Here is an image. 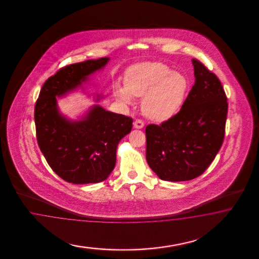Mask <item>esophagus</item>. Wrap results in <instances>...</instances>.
Returning <instances> with one entry per match:
<instances>
[{
    "mask_svg": "<svg viewBox=\"0 0 259 259\" xmlns=\"http://www.w3.org/2000/svg\"><path fill=\"white\" fill-rule=\"evenodd\" d=\"M143 127H144V123H143V121L141 120V119H136L134 121V128H136V129H142Z\"/></svg>",
    "mask_w": 259,
    "mask_h": 259,
    "instance_id": "esophagus-1",
    "label": "esophagus"
}]
</instances>
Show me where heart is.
<instances>
[{
    "label": "heart",
    "instance_id": "obj_1",
    "mask_svg": "<svg viewBox=\"0 0 259 259\" xmlns=\"http://www.w3.org/2000/svg\"><path fill=\"white\" fill-rule=\"evenodd\" d=\"M188 89V78L181 72L172 71L163 63L145 62L127 71L125 84L117 83L115 93L125 103H131L133 97H142V113L161 122L180 111Z\"/></svg>",
    "mask_w": 259,
    "mask_h": 259
}]
</instances>
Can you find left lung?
Wrapping results in <instances>:
<instances>
[{
	"mask_svg": "<svg viewBox=\"0 0 259 259\" xmlns=\"http://www.w3.org/2000/svg\"><path fill=\"white\" fill-rule=\"evenodd\" d=\"M195 84L181 111L160 125L146 127V159L157 177L191 181L212 163L223 143L227 98L219 78L192 60Z\"/></svg>",
	"mask_w": 259,
	"mask_h": 259,
	"instance_id": "obj_1",
	"label": "left lung"
}]
</instances>
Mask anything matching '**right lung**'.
<instances>
[{"label":"right lung","mask_w":259,"mask_h":259,"mask_svg":"<svg viewBox=\"0 0 259 259\" xmlns=\"http://www.w3.org/2000/svg\"><path fill=\"white\" fill-rule=\"evenodd\" d=\"M109 58L73 63L58 71L40 89L35 106L39 149L63 181L74 184L105 181L114 170L118 142L131 132L133 119L94 104L78 119L63 115L58 98L81 88ZM103 95H96V102Z\"/></svg>","instance_id":"1"}]
</instances>
